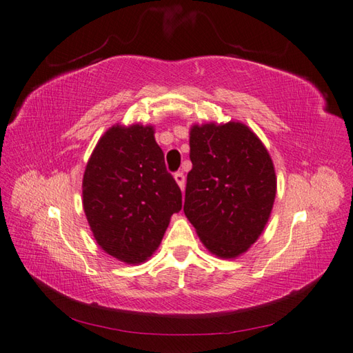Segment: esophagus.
<instances>
[{
	"label": "esophagus",
	"instance_id": "esophagus-1",
	"mask_svg": "<svg viewBox=\"0 0 353 353\" xmlns=\"http://www.w3.org/2000/svg\"><path fill=\"white\" fill-rule=\"evenodd\" d=\"M174 179H176V182H177V185L180 186V190H185V174L182 173V171H177V173L174 174Z\"/></svg>",
	"mask_w": 353,
	"mask_h": 353
}]
</instances>
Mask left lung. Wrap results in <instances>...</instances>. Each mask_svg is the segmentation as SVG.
<instances>
[{
  "label": "left lung",
  "instance_id": "8db88e82",
  "mask_svg": "<svg viewBox=\"0 0 353 353\" xmlns=\"http://www.w3.org/2000/svg\"><path fill=\"white\" fill-rule=\"evenodd\" d=\"M185 215L212 254L234 259L259 239L276 194L272 159L239 121L194 125Z\"/></svg>",
  "mask_w": 353,
  "mask_h": 353
}]
</instances>
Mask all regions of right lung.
Returning a JSON list of instances; mask_svg holds the SVG:
<instances>
[{
  "label": "right lung",
  "instance_id": "1",
  "mask_svg": "<svg viewBox=\"0 0 353 353\" xmlns=\"http://www.w3.org/2000/svg\"><path fill=\"white\" fill-rule=\"evenodd\" d=\"M153 126L110 128L83 179V206L99 247L128 265L158 250L182 192L163 162Z\"/></svg>",
  "mask_w": 353,
  "mask_h": 353
}]
</instances>
